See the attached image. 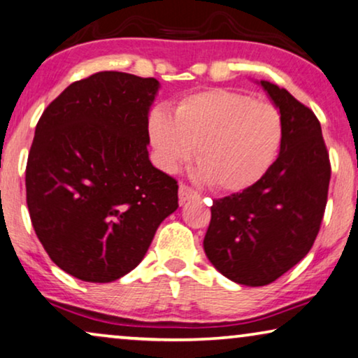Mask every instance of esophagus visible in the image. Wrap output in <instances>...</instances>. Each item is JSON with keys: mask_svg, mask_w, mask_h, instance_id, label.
Returning a JSON list of instances; mask_svg holds the SVG:
<instances>
[{"mask_svg": "<svg viewBox=\"0 0 358 358\" xmlns=\"http://www.w3.org/2000/svg\"><path fill=\"white\" fill-rule=\"evenodd\" d=\"M178 198H180V204H183V203L189 201V199L199 198V193L196 192V189H193L192 187H188V185L182 183L178 189Z\"/></svg>", "mask_w": 358, "mask_h": 358, "instance_id": "esophagus-1", "label": "esophagus"}]
</instances>
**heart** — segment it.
<instances>
[{"label":"heart","mask_w":358,"mask_h":358,"mask_svg":"<svg viewBox=\"0 0 358 358\" xmlns=\"http://www.w3.org/2000/svg\"><path fill=\"white\" fill-rule=\"evenodd\" d=\"M157 164L173 173L193 155L201 176L217 192L254 187L273 166L285 137L278 109L249 94L208 90L183 98L175 117L164 108L149 114Z\"/></svg>","instance_id":"heart-1"}]
</instances>
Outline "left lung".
I'll return each mask as SVG.
<instances>
[{"mask_svg":"<svg viewBox=\"0 0 358 358\" xmlns=\"http://www.w3.org/2000/svg\"><path fill=\"white\" fill-rule=\"evenodd\" d=\"M260 85L283 117L282 150L254 187L214 199L203 242L209 262L247 287L275 282L306 257L321 229L331 180L316 114L285 88Z\"/></svg>","mask_w":358,"mask_h":358,"instance_id":"obj_1","label":"left lung"}]
</instances>
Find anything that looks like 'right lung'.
I'll return each mask as SVG.
<instances>
[{
	"mask_svg": "<svg viewBox=\"0 0 358 358\" xmlns=\"http://www.w3.org/2000/svg\"><path fill=\"white\" fill-rule=\"evenodd\" d=\"M159 82L98 71L44 109L26 165L32 227L52 262L83 282L136 268L178 208L173 176L149 160V108Z\"/></svg>",
	"mask_w": 358,
	"mask_h": 358,
	"instance_id": "obj_1",
	"label": "right lung"
}]
</instances>
